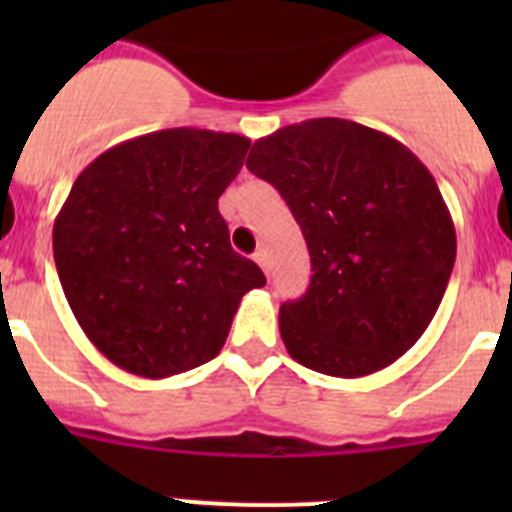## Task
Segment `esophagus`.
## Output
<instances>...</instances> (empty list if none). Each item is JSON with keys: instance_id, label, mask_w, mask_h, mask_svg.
I'll use <instances>...</instances> for the list:
<instances>
[{"instance_id": "1", "label": "esophagus", "mask_w": 512, "mask_h": 512, "mask_svg": "<svg viewBox=\"0 0 512 512\" xmlns=\"http://www.w3.org/2000/svg\"><path fill=\"white\" fill-rule=\"evenodd\" d=\"M253 261H256V264H259L261 269H264V274H269V256H266L264 248H259V251L253 253Z\"/></svg>"}]
</instances>
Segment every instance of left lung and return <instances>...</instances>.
<instances>
[{"mask_svg":"<svg viewBox=\"0 0 512 512\" xmlns=\"http://www.w3.org/2000/svg\"><path fill=\"white\" fill-rule=\"evenodd\" d=\"M246 166L279 189L310 251V287L279 307L289 356L356 379L413 348L456 259L454 220L420 158L359 122L315 117L256 140Z\"/></svg>","mask_w":512,"mask_h":512,"instance_id":"1","label":"left lung"}]
</instances>
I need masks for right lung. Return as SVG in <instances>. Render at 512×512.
<instances>
[{
    "label": "right lung",
    "instance_id": "right-lung-1",
    "mask_svg": "<svg viewBox=\"0 0 512 512\" xmlns=\"http://www.w3.org/2000/svg\"><path fill=\"white\" fill-rule=\"evenodd\" d=\"M248 146L235 133L158 130L76 176L53 259L81 330L125 372L164 379L215 359L243 295L266 284L217 210Z\"/></svg>",
    "mask_w": 512,
    "mask_h": 512
}]
</instances>
